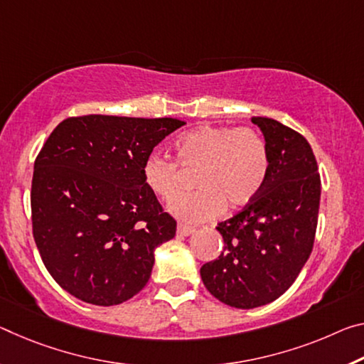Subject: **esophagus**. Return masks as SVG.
Segmentation results:
<instances>
[{"label":"esophagus","mask_w":364,"mask_h":364,"mask_svg":"<svg viewBox=\"0 0 364 364\" xmlns=\"http://www.w3.org/2000/svg\"><path fill=\"white\" fill-rule=\"evenodd\" d=\"M194 232H196L194 227H189V225H183V223L178 225V235L189 236V235H193Z\"/></svg>","instance_id":"34e87169"}]
</instances>
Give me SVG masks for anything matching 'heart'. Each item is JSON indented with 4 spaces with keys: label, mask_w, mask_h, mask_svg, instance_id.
<instances>
[{
    "label": "heart",
    "mask_w": 364,
    "mask_h": 364,
    "mask_svg": "<svg viewBox=\"0 0 364 364\" xmlns=\"http://www.w3.org/2000/svg\"><path fill=\"white\" fill-rule=\"evenodd\" d=\"M181 168L196 171L199 191L183 196L170 210L186 222H205L220 215L228 204L238 209L255 200L265 186L270 168L265 139L251 126L203 124L175 142ZM175 160L151 154L142 165L144 183L161 200L170 203L181 191V171Z\"/></svg>",
    "instance_id": "b5f03b06"
}]
</instances>
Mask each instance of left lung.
Here are the masks:
<instances>
[{
    "instance_id": "obj_1",
    "label": "left lung",
    "mask_w": 364,
    "mask_h": 364,
    "mask_svg": "<svg viewBox=\"0 0 364 364\" xmlns=\"http://www.w3.org/2000/svg\"><path fill=\"white\" fill-rule=\"evenodd\" d=\"M269 149L270 168L255 200L217 225L223 251L200 267L207 290L232 308L252 309L291 287L313 251L321 176L309 142L272 118L252 117Z\"/></svg>"
}]
</instances>
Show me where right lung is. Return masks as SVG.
I'll return each mask as SVG.
<instances>
[{"label":"right lung","instance_id":"right-lung-1","mask_svg":"<svg viewBox=\"0 0 364 364\" xmlns=\"http://www.w3.org/2000/svg\"><path fill=\"white\" fill-rule=\"evenodd\" d=\"M183 124L85 114L61 121L43 144L33 164V240L73 296L113 306L146 287L154 250L176 235V220L144 183L142 165Z\"/></svg>","mask_w":364,"mask_h":364}]
</instances>
